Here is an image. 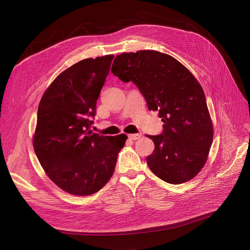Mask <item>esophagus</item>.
<instances>
[{"instance_id": "obj_1", "label": "esophagus", "mask_w": 250, "mask_h": 250, "mask_svg": "<svg viewBox=\"0 0 250 250\" xmlns=\"http://www.w3.org/2000/svg\"><path fill=\"white\" fill-rule=\"evenodd\" d=\"M128 137H129L130 139H132V140H136V139H139V138L141 137V134H139V133H134V134H129V135H128Z\"/></svg>"}]
</instances>
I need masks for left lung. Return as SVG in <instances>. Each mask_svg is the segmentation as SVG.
I'll list each match as a JSON object with an SVG mask.
<instances>
[{
	"instance_id": "obj_1",
	"label": "left lung",
	"mask_w": 250,
	"mask_h": 250,
	"mask_svg": "<svg viewBox=\"0 0 250 250\" xmlns=\"http://www.w3.org/2000/svg\"><path fill=\"white\" fill-rule=\"evenodd\" d=\"M112 73L123 82L132 81L158 111L163 131L148 135L154 142L146 158L152 173L171 184L195 177L204 167L212 142L213 129L203 87L179 61L157 51L118 55Z\"/></svg>"
}]
</instances>
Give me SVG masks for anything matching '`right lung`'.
Instances as JSON below:
<instances>
[{"mask_svg": "<svg viewBox=\"0 0 250 250\" xmlns=\"http://www.w3.org/2000/svg\"><path fill=\"white\" fill-rule=\"evenodd\" d=\"M114 55L85 59L59 75L43 93L33 137L50 179L73 195L98 192L112 177L127 136L92 133L97 101Z\"/></svg>", "mask_w": 250, "mask_h": 250, "instance_id": "add662e5", "label": "right lung"}]
</instances>
